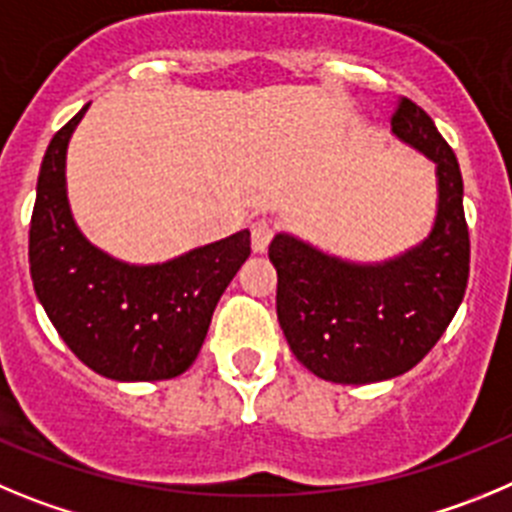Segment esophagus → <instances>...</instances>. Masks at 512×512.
I'll use <instances>...</instances> for the list:
<instances>
[{
	"mask_svg": "<svg viewBox=\"0 0 512 512\" xmlns=\"http://www.w3.org/2000/svg\"><path fill=\"white\" fill-rule=\"evenodd\" d=\"M273 234H275L273 222L257 219V222L252 224V247H255V252H265L267 245H270V239H273Z\"/></svg>",
	"mask_w": 512,
	"mask_h": 512,
	"instance_id": "obj_1",
	"label": "esophagus"
}]
</instances>
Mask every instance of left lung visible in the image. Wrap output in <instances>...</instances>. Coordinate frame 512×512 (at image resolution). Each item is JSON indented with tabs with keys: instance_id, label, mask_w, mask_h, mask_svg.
Masks as SVG:
<instances>
[{
	"instance_id": "8db88e82",
	"label": "left lung",
	"mask_w": 512,
	"mask_h": 512,
	"mask_svg": "<svg viewBox=\"0 0 512 512\" xmlns=\"http://www.w3.org/2000/svg\"><path fill=\"white\" fill-rule=\"evenodd\" d=\"M393 135L436 163L439 211L421 245L377 265L319 252L290 234L270 242L278 321L303 367L321 380L367 385L416 367L454 319L469 280V229L457 155L434 119L400 96Z\"/></svg>"
}]
</instances>
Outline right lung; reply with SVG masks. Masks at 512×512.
I'll return each mask as SVG.
<instances>
[{
	"instance_id": "obj_1",
	"label": "right lung",
	"mask_w": 512,
	"mask_h": 512,
	"mask_svg": "<svg viewBox=\"0 0 512 512\" xmlns=\"http://www.w3.org/2000/svg\"><path fill=\"white\" fill-rule=\"evenodd\" d=\"M86 104L55 132L30 219V275L48 319L86 367L119 382L170 380L199 357L214 308L250 257V232L163 265H127L78 232L66 196V150Z\"/></svg>"
}]
</instances>
